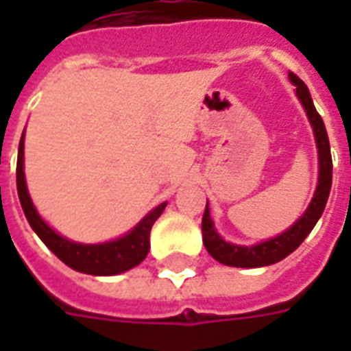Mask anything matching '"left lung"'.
I'll list each match as a JSON object with an SVG mask.
<instances>
[{
	"label": "left lung",
	"mask_w": 351,
	"mask_h": 351,
	"mask_svg": "<svg viewBox=\"0 0 351 351\" xmlns=\"http://www.w3.org/2000/svg\"><path fill=\"white\" fill-rule=\"evenodd\" d=\"M289 80L295 84V93H297V97L302 103L304 110H306V116H308L312 130H314V137H316L317 158H319V176H317L316 193H314V197L310 201L306 213L302 214L291 228L284 231L282 235L269 239V241L256 244V246H239V244L226 243L216 233V229H214L210 210H208V203H206L203 221H201L203 244H205L206 252L216 261L229 265V267L256 269V267H267V265L278 263L284 258H287L291 252H295L301 246L302 241L314 229V226L319 220V216L324 214L327 199H329L332 180V160L331 148H329V137H327V131H325L324 120H322V116L317 114L306 84L293 73H289Z\"/></svg>",
	"instance_id": "8db88e82"
}]
</instances>
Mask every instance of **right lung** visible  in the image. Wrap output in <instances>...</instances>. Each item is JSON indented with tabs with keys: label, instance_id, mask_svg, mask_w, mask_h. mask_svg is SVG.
Masks as SVG:
<instances>
[{
	"label": "right lung",
	"instance_id": "1",
	"mask_svg": "<svg viewBox=\"0 0 351 351\" xmlns=\"http://www.w3.org/2000/svg\"><path fill=\"white\" fill-rule=\"evenodd\" d=\"M16 190L22 210L26 214L29 226L39 235L43 243L56 254L67 267L75 271L93 274V276H112L137 267L150 250V229L154 221L158 220L165 210L167 203L156 206L152 213H148L131 229L128 235L120 237L116 241L103 244H79L67 241L65 237L58 235L56 231L49 228V223L43 220L35 210L34 203L29 199L24 176V133L19 145V161H16Z\"/></svg>",
	"mask_w": 351,
	"mask_h": 351
}]
</instances>
